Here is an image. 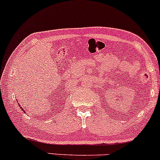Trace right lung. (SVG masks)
I'll use <instances>...</instances> for the list:
<instances>
[{
    "label": "right lung",
    "mask_w": 160,
    "mask_h": 160,
    "mask_svg": "<svg viewBox=\"0 0 160 160\" xmlns=\"http://www.w3.org/2000/svg\"><path fill=\"white\" fill-rule=\"evenodd\" d=\"M19 107H20V108H21V109H22V111H23V112H24V113H25V110H23V109H22V107H21V106H20V105H19Z\"/></svg>",
    "instance_id": "obj_1"
}]
</instances>
